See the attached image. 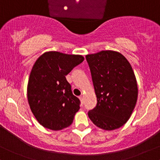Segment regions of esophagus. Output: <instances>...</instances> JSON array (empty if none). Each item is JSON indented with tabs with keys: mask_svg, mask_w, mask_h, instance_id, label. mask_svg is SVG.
<instances>
[{
	"mask_svg": "<svg viewBox=\"0 0 160 160\" xmlns=\"http://www.w3.org/2000/svg\"><path fill=\"white\" fill-rule=\"evenodd\" d=\"M79 99H80L81 102H82V104H83V103H84V98L82 97V96H81V97H79Z\"/></svg>",
	"mask_w": 160,
	"mask_h": 160,
	"instance_id": "esophagus-1",
	"label": "esophagus"
}]
</instances>
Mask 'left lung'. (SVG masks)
Returning <instances> with one entry per match:
<instances>
[{
	"label": "left lung",
	"instance_id": "obj_1",
	"mask_svg": "<svg viewBox=\"0 0 160 160\" xmlns=\"http://www.w3.org/2000/svg\"><path fill=\"white\" fill-rule=\"evenodd\" d=\"M97 105L88 111L98 128L113 130L130 119L138 96L137 79L128 60L121 53L103 50L86 55Z\"/></svg>",
	"mask_w": 160,
	"mask_h": 160
}]
</instances>
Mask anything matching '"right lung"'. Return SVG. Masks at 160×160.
<instances>
[{
    "label": "right lung",
    "mask_w": 160,
    "mask_h": 160,
    "mask_svg": "<svg viewBox=\"0 0 160 160\" xmlns=\"http://www.w3.org/2000/svg\"><path fill=\"white\" fill-rule=\"evenodd\" d=\"M81 55L50 51L41 55L32 66L27 99L31 111L44 128L60 130L72 123L80 108L66 75L84 61Z\"/></svg>",
    "instance_id": "add662e5"
}]
</instances>
